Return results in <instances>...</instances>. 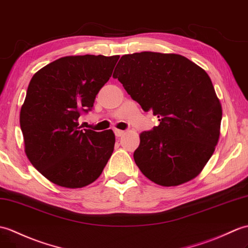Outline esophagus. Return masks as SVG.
<instances>
[{
    "instance_id": "34e87169",
    "label": "esophagus",
    "mask_w": 248,
    "mask_h": 248,
    "mask_svg": "<svg viewBox=\"0 0 248 248\" xmlns=\"http://www.w3.org/2000/svg\"><path fill=\"white\" fill-rule=\"evenodd\" d=\"M114 133H115V135H116L117 137H120V136H123V135L124 134V131H123V130H118V129H115V130H114Z\"/></svg>"
}]
</instances>
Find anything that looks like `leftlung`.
Segmentation results:
<instances>
[{"label": "left lung", "mask_w": 248, "mask_h": 248, "mask_svg": "<svg viewBox=\"0 0 248 248\" xmlns=\"http://www.w3.org/2000/svg\"><path fill=\"white\" fill-rule=\"evenodd\" d=\"M113 78L159 124L141 132L134 160L141 173L164 187L197 177L220 137L222 106L202 67L177 54L124 55Z\"/></svg>", "instance_id": "obj_1"}]
</instances>
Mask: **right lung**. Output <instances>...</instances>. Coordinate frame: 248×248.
<instances>
[{
	"mask_svg": "<svg viewBox=\"0 0 248 248\" xmlns=\"http://www.w3.org/2000/svg\"><path fill=\"white\" fill-rule=\"evenodd\" d=\"M119 56H66L33 75L20 112L25 153L51 183L76 189L95 182L114 150L112 130H81Z\"/></svg>",
	"mask_w": 248,
	"mask_h": 248,
	"instance_id": "add662e5",
	"label": "right lung"
}]
</instances>
